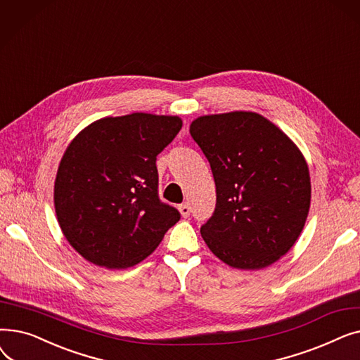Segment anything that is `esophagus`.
<instances>
[{
  "label": "esophagus",
  "mask_w": 360,
  "mask_h": 360,
  "mask_svg": "<svg viewBox=\"0 0 360 360\" xmlns=\"http://www.w3.org/2000/svg\"><path fill=\"white\" fill-rule=\"evenodd\" d=\"M179 212H181V216L182 217H190V213H191V207H190V204L188 202H184V204H181L179 205Z\"/></svg>",
  "instance_id": "obj_1"
}]
</instances>
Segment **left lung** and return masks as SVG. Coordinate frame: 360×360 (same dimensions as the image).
<instances>
[{"mask_svg":"<svg viewBox=\"0 0 360 360\" xmlns=\"http://www.w3.org/2000/svg\"><path fill=\"white\" fill-rule=\"evenodd\" d=\"M190 132L216 184V210L201 226L207 247L233 269L271 266L290 251L309 213L311 178L302 151L250 110L198 117Z\"/></svg>","mask_w":360,"mask_h":360,"instance_id":"8db88e82","label":"left lung"}]
</instances>
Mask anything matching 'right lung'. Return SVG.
Returning a JSON list of instances; mask_svg holds the SVG:
<instances>
[{
	"instance_id": "obj_1",
	"label": "right lung",
	"mask_w": 360,
	"mask_h": 360,
	"mask_svg": "<svg viewBox=\"0 0 360 360\" xmlns=\"http://www.w3.org/2000/svg\"><path fill=\"white\" fill-rule=\"evenodd\" d=\"M182 120L136 112L89 124L65 148L53 185L60 228L94 266L134 267L153 252L179 212L158 195L156 156Z\"/></svg>"
}]
</instances>
